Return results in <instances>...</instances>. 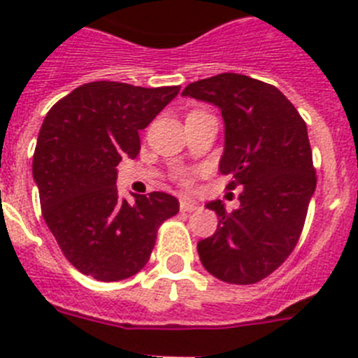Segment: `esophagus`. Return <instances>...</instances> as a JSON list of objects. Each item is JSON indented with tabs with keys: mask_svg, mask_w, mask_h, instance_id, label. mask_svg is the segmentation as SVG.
Returning <instances> with one entry per match:
<instances>
[{
	"mask_svg": "<svg viewBox=\"0 0 358 358\" xmlns=\"http://www.w3.org/2000/svg\"><path fill=\"white\" fill-rule=\"evenodd\" d=\"M201 210L197 202H192V201H181V211H186V213H194V211Z\"/></svg>",
	"mask_w": 358,
	"mask_h": 358,
	"instance_id": "obj_1",
	"label": "esophagus"
}]
</instances>
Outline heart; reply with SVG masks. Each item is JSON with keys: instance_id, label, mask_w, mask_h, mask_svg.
I'll use <instances>...</instances> for the list:
<instances>
[{"instance_id": "heart-1", "label": "heart", "mask_w": 358, "mask_h": 358, "mask_svg": "<svg viewBox=\"0 0 358 358\" xmlns=\"http://www.w3.org/2000/svg\"><path fill=\"white\" fill-rule=\"evenodd\" d=\"M182 182H185V185H189V182H192V177H182Z\"/></svg>"}]
</instances>
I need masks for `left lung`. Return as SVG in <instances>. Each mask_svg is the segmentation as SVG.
Wrapping results in <instances>:
<instances>
[{
    "label": "left lung",
    "instance_id": "left-lung-1",
    "mask_svg": "<svg viewBox=\"0 0 358 358\" xmlns=\"http://www.w3.org/2000/svg\"><path fill=\"white\" fill-rule=\"evenodd\" d=\"M182 96L213 103L224 118V154L218 170L242 188L240 206L218 215L215 235L197 251L208 273L235 285L258 283L296 248L315 192L306 123L278 87L238 73H220L185 87Z\"/></svg>",
    "mask_w": 358,
    "mask_h": 358
}]
</instances>
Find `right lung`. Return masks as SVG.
<instances>
[{"label": "right lung", "mask_w": 358, "mask_h": 358, "mask_svg": "<svg viewBox=\"0 0 358 358\" xmlns=\"http://www.w3.org/2000/svg\"><path fill=\"white\" fill-rule=\"evenodd\" d=\"M179 90L90 82L44 118L31 164L43 218L85 276L120 281L140 273L159 226L179 211V201L163 192L134 195L129 204L116 188L118 163L140 154V131Z\"/></svg>", "instance_id": "1"}]
</instances>
